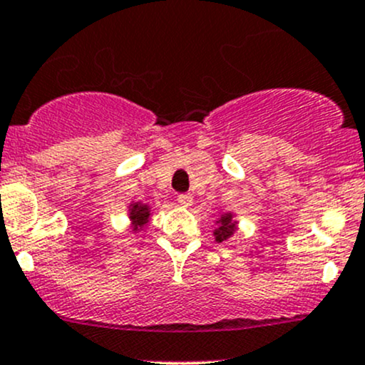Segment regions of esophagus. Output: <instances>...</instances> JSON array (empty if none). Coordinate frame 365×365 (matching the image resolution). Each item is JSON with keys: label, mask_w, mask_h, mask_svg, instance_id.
I'll list each match as a JSON object with an SVG mask.
<instances>
[{"label": "esophagus", "mask_w": 365, "mask_h": 365, "mask_svg": "<svg viewBox=\"0 0 365 365\" xmlns=\"http://www.w3.org/2000/svg\"><path fill=\"white\" fill-rule=\"evenodd\" d=\"M178 202L182 206H190L192 204V194H180L178 195Z\"/></svg>", "instance_id": "1"}]
</instances>
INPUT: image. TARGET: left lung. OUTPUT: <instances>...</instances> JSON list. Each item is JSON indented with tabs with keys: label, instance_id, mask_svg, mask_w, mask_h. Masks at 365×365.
Instances as JSON below:
<instances>
[{
	"label": "left lung",
	"instance_id": "8db88e82",
	"mask_svg": "<svg viewBox=\"0 0 365 365\" xmlns=\"http://www.w3.org/2000/svg\"><path fill=\"white\" fill-rule=\"evenodd\" d=\"M216 223H218V227H216L213 232L216 242L227 241L228 237H232V235H234L235 228H237V222H235L234 215L232 213H223Z\"/></svg>",
	"mask_w": 365,
	"mask_h": 365
}]
</instances>
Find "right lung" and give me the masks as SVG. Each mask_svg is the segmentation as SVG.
Wrapping results in <instances>:
<instances>
[{
    "instance_id": "right-lung-1",
    "label": "right lung",
    "mask_w": 365,
    "mask_h": 365,
    "mask_svg": "<svg viewBox=\"0 0 365 365\" xmlns=\"http://www.w3.org/2000/svg\"><path fill=\"white\" fill-rule=\"evenodd\" d=\"M128 213H130L131 227H133L135 232L140 230V228H143L145 223H149V218H150L149 204H143V202L130 204V210H128Z\"/></svg>"
}]
</instances>
